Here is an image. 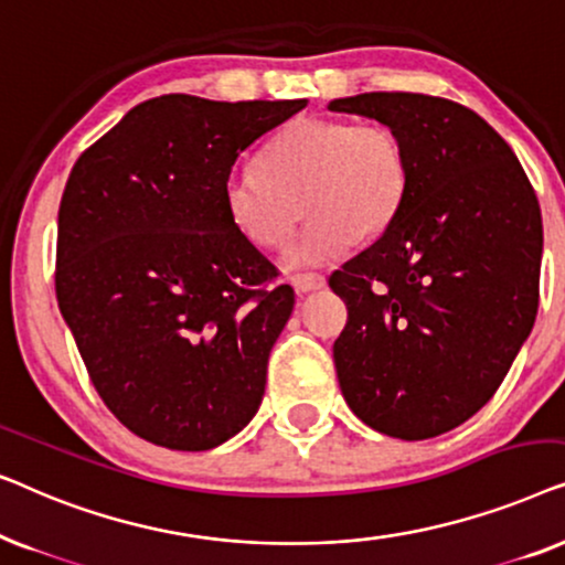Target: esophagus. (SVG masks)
Listing matches in <instances>:
<instances>
[{
	"label": "esophagus",
	"instance_id": "esophagus-1",
	"mask_svg": "<svg viewBox=\"0 0 565 565\" xmlns=\"http://www.w3.org/2000/svg\"><path fill=\"white\" fill-rule=\"evenodd\" d=\"M327 285V277L316 275V273H306V275H296L292 277V288H296L298 296H306V292L321 290Z\"/></svg>",
	"mask_w": 565,
	"mask_h": 565
}]
</instances>
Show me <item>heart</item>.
<instances>
[{
	"label": "heart",
	"mask_w": 565,
	"mask_h": 565,
	"mask_svg": "<svg viewBox=\"0 0 565 565\" xmlns=\"http://www.w3.org/2000/svg\"><path fill=\"white\" fill-rule=\"evenodd\" d=\"M408 190V153L391 128L298 118L269 138L257 169L223 182V205L246 242L275 249L303 205L306 228L285 252V267H316L391 226Z\"/></svg>",
	"instance_id": "1"
}]
</instances>
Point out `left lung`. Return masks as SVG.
Instances as JSON below:
<instances>
[{
	"label": "left lung",
	"instance_id": "left-lung-1",
	"mask_svg": "<svg viewBox=\"0 0 565 565\" xmlns=\"http://www.w3.org/2000/svg\"><path fill=\"white\" fill-rule=\"evenodd\" d=\"M329 110L377 120L408 153L398 215L329 277L350 313L334 342L339 388L375 431L445 435L489 404L535 323V190L504 138L450 99L365 92Z\"/></svg>",
	"mask_w": 565,
	"mask_h": 565
}]
</instances>
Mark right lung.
Listing matches in <instances>:
<instances>
[{
  "instance_id": "add662e5",
  "label": "right lung",
  "mask_w": 565,
  "mask_h": 565,
  "mask_svg": "<svg viewBox=\"0 0 565 565\" xmlns=\"http://www.w3.org/2000/svg\"><path fill=\"white\" fill-rule=\"evenodd\" d=\"M306 99H146L89 146L58 207L56 298L99 398L134 435L211 450L254 419L296 303L238 234L223 182Z\"/></svg>"
}]
</instances>
